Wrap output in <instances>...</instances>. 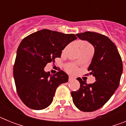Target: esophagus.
I'll return each mask as SVG.
<instances>
[{
    "label": "esophagus",
    "mask_w": 126,
    "mask_h": 126,
    "mask_svg": "<svg viewBox=\"0 0 126 126\" xmlns=\"http://www.w3.org/2000/svg\"><path fill=\"white\" fill-rule=\"evenodd\" d=\"M75 78H74V76H70L69 77V81H73V80L75 79Z\"/></svg>",
    "instance_id": "obj_1"
}]
</instances>
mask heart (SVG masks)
<instances>
[{
    "label": "heart",
    "instance_id": "1",
    "mask_svg": "<svg viewBox=\"0 0 126 126\" xmlns=\"http://www.w3.org/2000/svg\"><path fill=\"white\" fill-rule=\"evenodd\" d=\"M82 46H91V45H90L89 43H86V42H83V43H82V45H81V47ZM67 70H68L69 72L73 73V72H74V71H76V67L74 66H69L68 67Z\"/></svg>",
    "mask_w": 126,
    "mask_h": 126
}]
</instances>
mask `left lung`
<instances>
[{
    "instance_id": "1",
    "label": "left lung",
    "mask_w": 126,
    "mask_h": 126,
    "mask_svg": "<svg viewBox=\"0 0 126 126\" xmlns=\"http://www.w3.org/2000/svg\"><path fill=\"white\" fill-rule=\"evenodd\" d=\"M76 35L94 47V55L88 70L96 81L88 84L78 78L80 88L71 92V96L79 110L93 112L103 106L119 87L123 71L122 61L117 47L107 36L90 32Z\"/></svg>"
}]
</instances>
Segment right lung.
Instances as JSON below:
<instances>
[{
    "label": "right lung",
    "mask_w": 126,
    "mask_h": 126,
    "mask_svg": "<svg viewBox=\"0 0 126 126\" xmlns=\"http://www.w3.org/2000/svg\"><path fill=\"white\" fill-rule=\"evenodd\" d=\"M77 37L49 30H41L24 38L20 43L16 57L13 75L17 94L30 109L42 110L52 103L57 88L68 81L63 71L55 74L44 68Z\"/></svg>",
    "instance_id": "right-lung-1"
}]
</instances>
